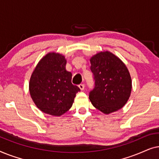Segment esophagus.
I'll list each match as a JSON object with an SVG mask.
<instances>
[{"label": "esophagus", "instance_id": "obj_1", "mask_svg": "<svg viewBox=\"0 0 159 159\" xmlns=\"http://www.w3.org/2000/svg\"><path fill=\"white\" fill-rule=\"evenodd\" d=\"M78 87H79V88L81 90H83L84 89V84H79V85H78Z\"/></svg>", "mask_w": 159, "mask_h": 159}]
</instances>
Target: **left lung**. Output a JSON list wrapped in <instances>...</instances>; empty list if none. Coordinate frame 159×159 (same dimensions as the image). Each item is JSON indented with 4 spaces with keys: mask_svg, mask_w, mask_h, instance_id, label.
<instances>
[{
    "mask_svg": "<svg viewBox=\"0 0 159 159\" xmlns=\"http://www.w3.org/2000/svg\"><path fill=\"white\" fill-rule=\"evenodd\" d=\"M90 61L95 80L89 95L93 106L105 114L121 109L132 91L131 76L125 63L108 51L93 55Z\"/></svg>",
    "mask_w": 159,
    "mask_h": 159,
    "instance_id": "obj_1",
    "label": "left lung"
}]
</instances>
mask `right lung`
Here are the masks:
<instances>
[{
  "label": "right lung",
  "mask_w": 159,
  "mask_h": 159,
  "mask_svg": "<svg viewBox=\"0 0 159 159\" xmlns=\"http://www.w3.org/2000/svg\"><path fill=\"white\" fill-rule=\"evenodd\" d=\"M62 54L50 52L40 60L29 82L30 94L45 114L60 116L70 109L80 89L71 83L72 74L66 69Z\"/></svg>",
  "instance_id": "add662e5"
}]
</instances>
